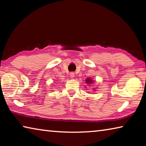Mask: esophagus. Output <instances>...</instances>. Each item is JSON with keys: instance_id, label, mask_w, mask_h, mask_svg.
<instances>
[{"instance_id": "1", "label": "esophagus", "mask_w": 146, "mask_h": 146, "mask_svg": "<svg viewBox=\"0 0 146 146\" xmlns=\"http://www.w3.org/2000/svg\"><path fill=\"white\" fill-rule=\"evenodd\" d=\"M69 75H70V77L71 78H73L74 77H75V73H74L73 72H71L70 73H69Z\"/></svg>"}]
</instances>
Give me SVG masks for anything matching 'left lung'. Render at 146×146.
<instances>
[{"instance_id":"8db88e82","label":"left lung","mask_w":146,"mask_h":146,"mask_svg":"<svg viewBox=\"0 0 146 146\" xmlns=\"http://www.w3.org/2000/svg\"><path fill=\"white\" fill-rule=\"evenodd\" d=\"M92 81H93V80H92L91 78H87V79L86 80V82L88 83V84H89V83H92Z\"/></svg>"}]
</instances>
